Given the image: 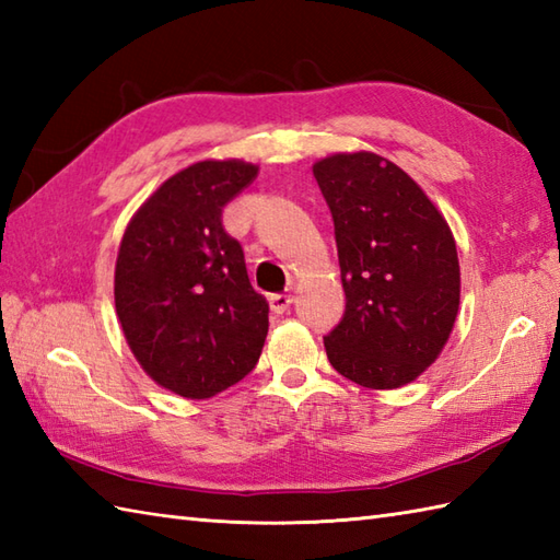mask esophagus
<instances>
[{"label":"esophagus","mask_w":560,"mask_h":560,"mask_svg":"<svg viewBox=\"0 0 560 560\" xmlns=\"http://www.w3.org/2000/svg\"><path fill=\"white\" fill-rule=\"evenodd\" d=\"M291 303H293V295H289V293H277V295H271L269 299V305H271V311L277 313V315H283L291 307Z\"/></svg>","instance_id":"esophagus-1"}]
</instances>
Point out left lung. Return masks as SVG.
<instances>
[{
  "label": "left lung",
  "instance_id": "left-lung-1",
  "mask_svg": "<svg viewBox=\"0 0 560 560\" xmlns=\"http://www.w3.org/2000/svg\"><path fill=\"white\" fill-rule=\"evenodd\" d=\"M313 173L347 293L327 359L355 385H409L443 353L459 313L455 235L421 185L373 151L331 153Z\"/></svg>",
  "mask_w": 560,
  "mask_h": 560
}]
</instances>
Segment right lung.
<instances>
[{
  "label": "right lung",
  "instance_id": "obj_1",
  "mask_svg": "<svg viewBox=\"0 0 560 560\" xmlns=\"http://www.w3.org/2000/svg\"><path fill=\"white\" fill-rule=\"evenodd\" d=\"M255 163L207 159L159 185L129 219L115 261V311L153 383L209 399L253 371L269 305L247 279L221 211L255 180Z\"/></svg>",
  "mask_w": 560,
  "mask_h": 560
}]
</instances>
